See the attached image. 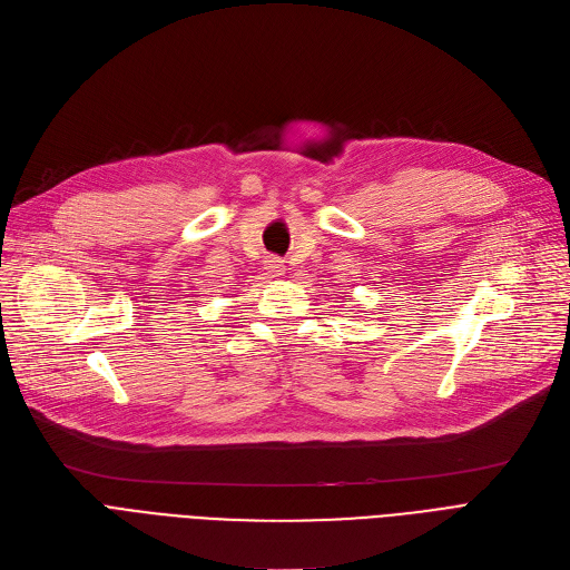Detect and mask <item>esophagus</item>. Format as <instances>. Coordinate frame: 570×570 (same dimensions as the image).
Here are the masks:
<instances>
[{
	"instance_id": "obj_1",
	"label": "esophagus",
	"mask_w": 570,
	"mask_h": 570,
	"mask_svg": "<svg viewBox=\"0 0 570 570\" xmlns=\"http://www.w3.org/2000/svg\"><path fill=\"white\" fill-rule=\"evenodd\" d=\"M265 267H267V273L273 275V277H282V275H286V265H284V261H282V258H267Z\"/></svg>"
}]
</instances>
